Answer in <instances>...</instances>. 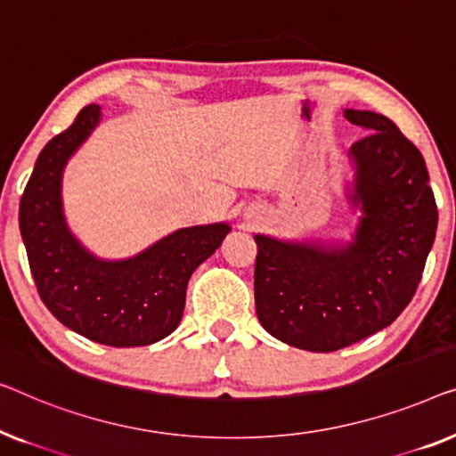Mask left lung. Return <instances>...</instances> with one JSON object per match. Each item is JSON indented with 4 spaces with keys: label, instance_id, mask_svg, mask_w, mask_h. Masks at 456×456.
I'll return each mask as SVG.
<instances>
[{
    "label": "left lung",
    "instance_id": "obj_1",
    "mask_svg": "<svg viewBox=\"0 0 456 456\" xmlns=\"http://www.w3.org/2000/svg\"><path fill=\"white\" fill-rule=\"evenodd\" d=\"M370 134L349 149L345 185L359 210L351 240L287 241L256 233V314L268 335L329 354L393 324L418 289L438 208L421 152L388 118L343 109Z\"/></svg>",
    "mask_w": 456,
    "mask_h": 456
}]
</instances>
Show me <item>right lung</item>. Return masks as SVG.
I'll use <instances>...</instances> for the list:
<instances>
[{
  "label": "right lung",
  "mask_w": 456,
  "mask_h": 456,
  "mask_svg": "<svg viewBox=\"0 0 456 456\" xmlns=\"http://www.w3.org/2000/svg\"><path fill=\"white\" fill-rule=\"evenodd\" d=\"M88 105L38 155L20 200V233L38 295L69 330L109 347H140L169 337L183 316L191 273L221 246L229 223L173 231L136 256L105 260L68 227L63 169L101 121Z\"/></svg>",
  "instance_id": "obj_1"
}]
</instances>
